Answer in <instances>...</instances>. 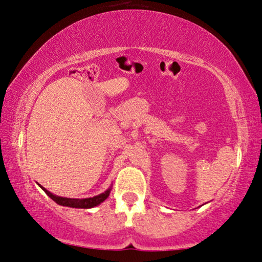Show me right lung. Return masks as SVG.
Returning a JSON list of instances; mask_svg holds the SVG:
<instances>
[{"label":"right lung","instance_id":"right-lung-1","mask_svg":"<svg viewBox=\"0 0 262 262\" xmlns=\"http://www.w3.org/2000/svg\"><path fill=\"white\" fill-rule=\"evenodd\" d=\"M38 186H39L41 189L46 192V195L51 197V199H52L57 204L62 205V207H70V208H76V209H91L94 207H97L98 204L104 202V201L108 199L111 191V187H110L104 192H102V194L94 197H88V199H68V197H61V196H57L52 194V192L45 189L42 186H40L39 183H38Z\"/></svg>","mask_w":262,"mask_h":262}]
</instances>
